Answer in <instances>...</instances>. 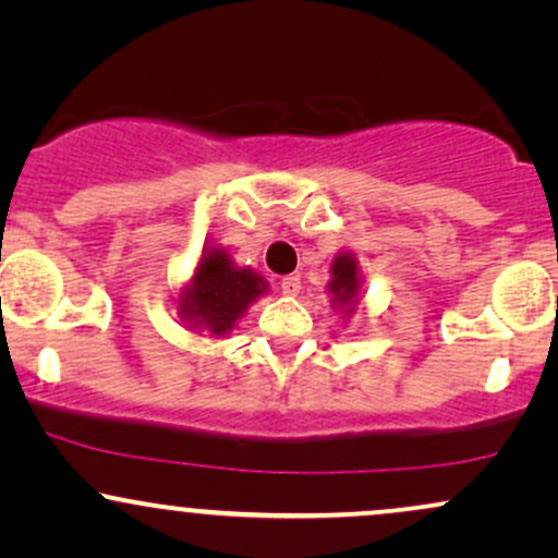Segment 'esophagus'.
<instances>
[{"mask_svg":"<svg viewBox=\"0 0 558 558\" xmlns=\"http://www.w3.org/2000/svg\"><path fill=\"white\" fill-rule=\"evenodd\" d=\"M280 291H283L286 296H296V293L301 291L299 275H286V278H280Z\"/></svg>","mask_w":558,"mask_h":558,"instance_id":"obj_1","label":"esophagus"}]
</instances>
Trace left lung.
Listing matches in <instances>:
<instances>
[{"label":"left lung","mask_w":558,"mask_h":558,"mask_svg":"<svg viewBox=\"0 0 558 558\" xmlns=\"http://www.w3.org/2000/svg\"><path fill=\"white\" fill-rule=\"evenodd\" d=\"M356 288H360V278H356V262L343 254L332 262V280H330V291L336 301L341 304H351L356 299Z\"/></svg>","instance_id":"8db88e82"}]
</instances>
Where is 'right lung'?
Returning a JSON list of instances; mask_svg holds the SVG:
<instances>
[{"label": "right lung", "mask_w": 558, "mask_h": 558, "mask_svg": "<svg viewBox=\"0 0 558 558\" xmlns=\"http://www.w3.org/2000/svg\"><path fill=\"white\" fill-rule=\"evenodd\" d=\"M265 280L252 270H235L222 248H209L198 262L194 286L185 291L181 312L185 319H196L215 336L233 328L248 304L262 293Z\"/></svg>", "instance_id": "right-lung-1"}]
</instances>
